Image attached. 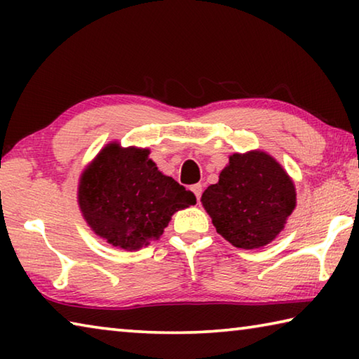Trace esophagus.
Instances as JSON below:
<instances>
[{
  "mask_svg": "<svg viewBox=\"0 0 359 359\" xmlns=\"http://www.w3.org/2000/svg\"><path fill=\"white\" fill-rule=\"evenodd\" d=\"M191 191H193V194H194V196H196V199L199 201V198H201V193H203V185L201 184L193 185L191 187Z\"/></svg>",
  "mask_w": 359,
  "mask_h": 359,
  "instance_id": "obj_1",
  "label": "esophagus"
}]
</instances>
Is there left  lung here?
<instances>
[{"label":"left lung","mask_w":359,"mask_h":359,"mask_svg":"<svg viewBox=\"0 0 359 359\" xmlns=\"http://www.w3.org/2000/svg\"><path fill=\"white\" fill-rule=\"evenodd\" d=\"M217 233L244 250L261 248L282 233L296 208L294 182L263 150L229 155L218 182L201 196Z\"/></svg>","instance_id":"1"}]
</instances>
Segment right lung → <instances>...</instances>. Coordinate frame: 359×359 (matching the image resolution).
<instances>
[{"instance_id":"add662e5","label":"right lung","mask_w":359,"mask_h":359,"mask_svg":"<svg viewBox=\"0 0 359 359\" xmlns=\"http://www.w3.org/2000/svg\"><path fill=\"white\" fill-rule=\"evenodd\" d=\"M149 149L107 144L83 169L77 203L102 241L136 252L161 238L171 217L196 204L190 190L163 174Z\"/></svg>"}]
</instances>
